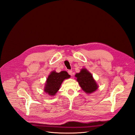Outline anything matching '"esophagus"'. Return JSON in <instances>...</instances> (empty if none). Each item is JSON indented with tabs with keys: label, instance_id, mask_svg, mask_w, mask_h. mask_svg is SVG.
I'll list each match as a JSON object with an SVG mask.
<instances>
[{
	"label": "esophagus",
	"instance_id": "1",
	"mask_svg": "<svg viewBox=\"0 0 135 135\" xmlns=\"http://www.w3.org/2000/svg\"><path fill=\"white\" fill-rule=\"evenodd\" d=\"M68 73H69V74H70V75L72 76V75H73V71H72V70H68Z\"/></svg>",
	"mask_w": 135,
	"mask_h": 135
}]
</instances>
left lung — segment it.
Returning a JSON list of instances; mask_svg holds the SVG:
<instances>
[{
	"instance_id": "1",
	"label": "left lung",
	"mask_w": 135,
	"mask_h": 135,
	"mask_svg": "<svg viewBox=\"0 0 135 135\" xmlns=\"http://www.w3.org/2000/svg\"><path fill=\"white\" fill-rule=\"evenodd\" d=\"M75 76L80 87L85 93H92L98 88V85L92 75L86 69H81L80 73H76Z\"/></svg>"
}]
</instances>
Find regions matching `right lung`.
Instances as JSON below:
<instances>
[{"instance_id":"obj_1","label":"right lung","mask_w":135,"mask_h":135,"mask_svg":"<svg viewBox=\"0 0 135 135\" xmlns=\"http://www.w3.org/2000/svg\"><path fill=\"white\" fill-rule=\"evenodd\" d=\"M70 77V75L66 71H62L60 73H56L55 71H52L48 76L45 84L44 92L51 96L55 95L59 90L62 81Z\"/></svg>"}]
</instances>
